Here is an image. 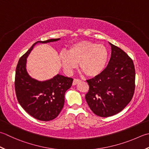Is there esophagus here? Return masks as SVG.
<instances>
[{
  "mask_svg": "<svg viewBox=\"0 0 149 149\" xmlns=\"http://www.w3.org/2000/svg\"><path fill=\"white\" fill-rule=\"evenodd\" d=\"M80 82H81V80L77 79H74V81H73L72 84H73V85H76L77 84H78L79 83H80Z\"/></svg>",
  "mask_w": 149,
  "mask_h": 149,
  "instance_id": "obj_1",
  "label": "esophagus"
}]
</instances>
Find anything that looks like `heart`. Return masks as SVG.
<instances>
[{"instance_id":"1","label":"heart","mask_w":149,"mask_h":149,"mask_svg":"<svg viewBox=\"0 0 149 149\" xmlns=\"http://www.w3.org/2000/svg\"><path fill=\"white\" fill-rule=\"evenodd\" d=\"M59 59L63 68L71 74L78 64L86 76L94 77L104 70L109 60V52L105 46L81 40L70 46L68 52H61Z\"/></svg>"}]
</instances>
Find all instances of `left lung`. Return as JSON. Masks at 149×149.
Returning a JSON list of instances; mask_svg holds the SVG:
<instances>
[{
    "mask_svg": "<svg viewBox=\"0 0 149 149\" xmlns=\"http://www.w3.org/2000/svg\"><path fill=\"white\" fill-rule=\"evenodd\" d=\"M111 46V57L100 75L87 80L89 90L86 101L92 111L100 117L120 112L132 100L135 90V68L124 51Z\"/></svg>",
    "mask_w": 149,
    "mask_h": 149,
    "instance_id": "left-lung-1",
    "label": "left lung"
}]
</instances>
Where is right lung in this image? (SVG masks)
Wrapping results in <instances>:
<instances>
[{"mask_svg": "<svg viewBox=\"0 0 149 149\" xmlns=\"http://www.w3.org/2000/svg\"><path fill=\"white\" fill-rule=\"evenodd\" d=\"M59 40L52 39L34 43L20 58L16 68L15 88L19 103L26 112L40 121L52 120L59 114L65 103V92L71 87L73 79L58 74L48 80H37L27 72V58L37 44Z\"/></svg>", "mask_w": 149, "mask_h": 149, "instance_id": "1", "label": "right lung"}]
</instances>
